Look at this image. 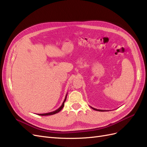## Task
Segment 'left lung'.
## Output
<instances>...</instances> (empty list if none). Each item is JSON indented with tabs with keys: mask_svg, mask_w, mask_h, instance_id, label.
I'll list each match as a JSON object with an SVG mask.
<instances>
[{
	"mask_svg": "<svg viewBox=\"0 0 147 147\" xmlns=\"http://www.w3.org/2000/svg\"><path fill=\"white\" fill-rule=\"evenodd\" d=\"M90 107H91L92 109H93V110H94V111H99V112H105V111H106L105 110H100V109H97L93 108V107H91V106H90Z\"/></svg>",
	"mask_w": 147,
	"mask_h": 147,
	"instance_id": "obj_1",
	"label": "left lung"
}]
</instances>
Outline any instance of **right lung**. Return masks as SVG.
I'll return each mask as SVG.
<instances>
[{"mask_svg": "<svg viewBox=\"0 0 147 147\" xmlns=\"http://www.w3.org/2000/svg\"><path fill=\"white\" fill-rule=\"evenodd\" d=\"M67 94H66V96H65V99H64V101H63V103H62V105H61V106L59 108V109H57V110H55V111H53V112H48V113H39V114H38V115H41V116H46V115H54V114H55V113H58V112H59L61 109H63V107H64V103H65V101H66V99H67Z\"/></svg>", "mask_w": 147, "mask_h": 147, "instance_id": "obj_1", "label": "right lung"}]
</instances>
